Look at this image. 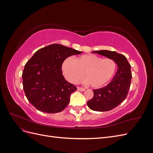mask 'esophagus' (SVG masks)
I'll return each instance as SVG.
<instances>
[{"instance_id": "obj_1", "label": "esophagus", "mask_w": 153, "mask_h": 153, "mask_svg": "<svg viewBox=\"0 0 153 153\" xmlns=\"http://www.w3.org/2000/svg\"><path fill=\"white\" fill-rule=\"evenodd\" d=\"M77 90L79 91H84L85 89L83 87H77Z\"/></svg>"}]
</instances>
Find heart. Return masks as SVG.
Instances as JSON below:
<instances>
[{"instance_id":"obj_1","label":"heart","mask_w":153,"mask_h":153,"mask_svg":"<svg viewBox=\"0 0 153 153\" xmlns=\"http://www.w3.org/2000/svg\"><path fill=\"white\" fill-rule=\"evenodd\" d=\"M116 69L117 64L112 59H103L94 54L81 55L75 61L68 57L62 64L64 75L69 82L78 84L85 75L87 82L94 88L107 84L112 78Z\"/></svg>"}]
</instances>
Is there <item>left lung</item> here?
I'll return each mask as SVG.
<instances>
[{"label": "left lung", "mask_w": 153, "mask_h": 153, "mask_svg": "<svg viewBox=\"0 0 153 153\" xmlns=\"http://www.w3.org/2000/svg\"><path fill=\"white\" fill-rule=\"evenodd\" d=\"M92 52L112 59L118 66L117 71L109 84L93 90V98L87 101V106L92 110L109 111L117 107L126 98L132 77L131 65L124 55L114 51L99 50Z\"/></svg>", "instance_id": "8db88e82"}]
</instances>
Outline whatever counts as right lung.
<instances>
[{
	"label": "right lung",
	"mask_w": 153,
	"mask_h": 153,
	"mask_svg": "<svg viewBox=\"0 0 153 153\" xmlns=\"http://www.w3.org/2000/svg\"><path fill=\"white\" fill-rule=\"evenodd\" d=\"M82 52L59 44L38 50L25 64L22 73L23 87L29 102L41 112H60L77 90L62 75V64L68 57Z\"/></svg>",
	"instance_id": "add662e5"
}]
</instances>
